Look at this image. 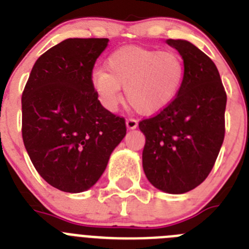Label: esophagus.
Masks as SVG:
<instances>
[{
    "label": "esophagus",
    "instance_id": "esophagus-1",
    "mask_svg": "<svg viewBox=\"0 0 249 249\" xmlns=\"http://www.w3.org/2000/svg\"><path fill=\"white\" fill-rule=\"evenodd\" d=\"M126 126H127V128H128V129H135V128H137L138 121L135 120V118H127Z\"/></svg>",
    "mask_w": 249,
    "mask_h": 249
}]
</instances>
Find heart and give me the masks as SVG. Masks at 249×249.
Returning <instances> with one entry per match:
<instances>
[{
	"label": "heart",
	"instance_id": "b5f03b06",
	"mask_svg": "<svg viewBox=\"0 0 249 249\" xmlns=\"http://www.w3.org/2000/svg\"><path fill=\"white\" fill-rule=\"evenodd\" d=\"M106 70L92 73V86L105 108H117L124 87L126 100L141 114H155L175 101L186 78L181 54L160 50L124 46L113 51Z\"/></svg>",
	"mask_w": 249,
	"mask_h": 249
}]
</instances>
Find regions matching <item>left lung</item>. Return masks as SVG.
<instances>
[{"label": "left lung", "mask_w": 249, "mask_h": 249, "mask_svg": "<svg viewBox=\"0 0 249 249\" xmlns=\"http://www.w3.org/2000/svg\"><path fill=\"white\" fill-rule=\"evenodd\" d=\"M183 57V86L171 105L140 121L142 163L156 188L179 195L208 177L224 140L227 94L212 59L188 41L167 39Z\"/></svg>", "instance_id": "8db88e82"}]
</instances>
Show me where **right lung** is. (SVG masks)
Returning <instances> with one entry per match:
<instances>
[{
	"label": "right lung",
	"instance_id": "right-lung-1",
	"mask_svg": "<svg viewBox=\"0 0 249 249\" xmlns=\"http://www.w3.org/2000/svg\"><path fill=\"white\" fill-rule=\"evenodd\" d=\"M108 38H68L35 63L22 93V138L39 176L63 192L89 190L126 136V121L101 105L94 63Z\"/></svg>",
	"mask_w": 249,
	"mask_h": 249
}]
</instances>
